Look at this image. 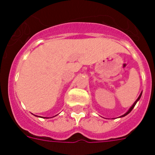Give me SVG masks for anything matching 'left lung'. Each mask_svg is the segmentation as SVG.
Masks as SVG:
<instances>
[{"label":"left lung","instance_id":"left-lung-1","mask_svg":"<svg viewBox=\"0 0 155 155\" xmlns=\"http://www.w3.org/2000/svg\"><path fill=\"white\" fill-rule=\"evenodd\" d=\"M141 94H142V92L140 93V95H139V97H138V98H137V99L136 101H135V102H134V103L133 104V105H132V106H131V107L130 108V109H129V110L127 111V113H125V114H124V115H123V116H120V117H124V116H127V114H129V113H130L131 111H132V109H134V106H135V105H136V104H137V102L138 101H139V99H140V97H141Z\"/></svg>","mask_w":155,"mask_h":155}]
</instances>
